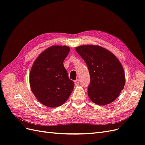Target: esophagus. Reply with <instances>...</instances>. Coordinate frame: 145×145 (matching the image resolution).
Returning <instances> with one entry per match:
<instances>
[{"instance_id": "34e87169", "label": "esophagus", "mask_w": 145, "mask_h": 145, "mask_svg": "<svg viewBox=\"0 0 145 145\" xmlns=\"http://www.w3.org/2000/svg\"><path fill=\"white\" fill-rule=\"evenodd\" d=\"M74 83H75V85H76V86H77V85H79L80 82H79V80H76L74 81Z\"/></svg>"}]
</instances>
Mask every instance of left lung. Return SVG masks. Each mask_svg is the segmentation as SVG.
I'll use <instances>...</instances> for the list:
<instances>
[{
	"label": "left lung",
	"instance_id": "1",
	"mask_svg": "<svg viewBox=\"0 0 145 145\" xmlns=\"http://www.w3.org/2000/svg\"><path fill=\"white\" fill-rule=\"evenodd\" d=\"M76 50L89 70V99L100 105L114 101L125 83L124 70L120 61L110 51L99 46L83 45Z\"/></svg>",
	"mask_w": 145,
	"mask_h": 145
}]
</instances>
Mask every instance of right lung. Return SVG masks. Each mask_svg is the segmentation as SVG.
Segmentation results:
<instances>
[{
    "label": "right lung",
    "instance_id": "1",
    "mask_svg": "<svg viewBox=\"0 0 145 145\" xmlns=\"http://www.w3.org/2000/svg\"><path fill=\"white\" fill-rule=\"evenodd\" d=\"M69 51L67 46H52L43 51L33 63L29 74L31 89L45 106L58 107L72 93L74 83L63 66Z\"/></svg>",
    "mask_w": 145,
    "mask_h": 145
}]
</instances>
